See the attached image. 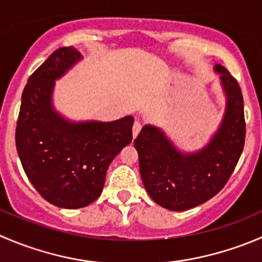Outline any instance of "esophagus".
Wrapping results in <instances>:
<instances>
[{
    "label": "esophagus",
    "mask_w": 262,
    "mask_h": 262,
    "mask_svg": "<svg viewBox=\"0 0 262 262\" xmlns=\"http://www.w3.org/2000/svg\"><path fill=\"white\" fill-rule=\"evenodd\" d=\"M141 129H142V124L139 123V121H136V123L133 124V138H136V137L138 136Z\"/></svg>",
    "instance_id": "1"
}]
</instances>
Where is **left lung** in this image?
<instances>
[{
  "mask_svg": "<svg viewBox=\"0 0 262 262\" xmlns=\"http://www.w3.org/2000/svg\"><path fill=\"white\" fill-rule=\"evenodd\" d=\"M225 97L223 119L199 149L179 148L164 129L146 124L134 139L139 172L152 200L170 211H185L205 204L223 189L245 146L243 97L237 80L215 65Z\"/></svg>",
  "mask_w": 262,
  "mask_h": 262,
  "instance_id": "1",
  "label": "left lung"
}]
</instances>
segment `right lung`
<instances>
[{
    "label": "right lung",
    "mask_w": 262,
    "mask_h": 262,
    "mask_svg": "<svg viewBox=\"0 0 262 262\" xmlns=\"http://www.w3.org/2000/svg\"><path fill=\"white\" fill-rule=\"evenodd\" d=\"M82 60L77 48H58L30 75L15 136L30 183L46 201L70 210L100 197L108 166L133 138L132 115L113 121L72 120L55 107L56 80Z\"/></svg>",
    "instance_id": "obj_1"
}]
</instances>
